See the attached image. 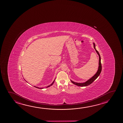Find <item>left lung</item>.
Returning a JSON list of instances; mask_svg holds the SVG:
<instances>
[{
    "label": "left lung",
    "mask_w": 123,
    "mask_h": 123,
    "mask_svg": "<svg viewBox=\"0 0 123 123\" xmlns=\"http://www.w3.org/2000/svg\"><path fill=\"white\" fill-rule=\"evenodd\" d=\"M93 45H94V48H95V50L96 51V52L97 53V54H98V56H99V63H98V69L97 70L96 73L90 79L88 80L87 81H86V82H83V83H78V82H73V81H72L71 80V82L73 83V84L76 85L77 86H88V85H90L91 83H92L93 82L95 81V80L97 79V78L98 77V76L100 75V73H101V69H102V67H101V56L99 54V53L97 51L96 48H95V43H93Z\"/></svg>",
    "instance_id": "left-lung-1"
}]
</instances>
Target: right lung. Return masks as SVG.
Instances as JSON below:
<instances>
[{
  "label": "right lung",
  "instance_id": "1",
  "mask_svg": "<svg viewBox=\"0 0 123 123\" xmlns=\"http://www.w3.org/2000/svg\"><path fill=\"white\" fill-rule=\"evenodd\" d=\"M55 80H54V81H53V82H52L51 84H50V85H49V86H47V87H46V88H48V87H50V86H52V85L53 84V83H54V81H55ZM26 82H27V81H26ZM34 87H35V88H40V89H43V88H39V87H37V86H34Z\"/></svg>",
  "mask_w": 123,
  "mask_h": 123
}]
</instances>
